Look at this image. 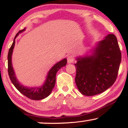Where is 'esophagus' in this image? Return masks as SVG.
Instances as JSON below:
<instances>
[{
    "mask_svg": "<svg viewBox=\"0 0 128 128\" xmlns=\"http://www.w3.org/2000/svg\"><path fill=\"white\" fill-rule=\"evenodd\" d=\"M74 61V58L73 55H69L67 57V62H68V64H70V63H73Z\"/></svg>",
    "mask_w": 128,
    "mask_h": 128,
    "instance_id": "obj_1",
    "label": "esophagus"
}]
</instances>
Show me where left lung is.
<instances>
[{"mask_svg":"<svg viewBox=\"0 0 128 128\" xmlns=\"http://www.w3.org/2000/svg\"><path fill=\"white\" fill-rule=\"evenodd\" d=\"M122 55L115 35L100 41L92 55L78 58L75 82L79 92L87 96L105 92L115 82Z\"/></svg>","mask_w":128,"mask_h":128,"instance_id":"8db88e82","label":"left lung"}]
</instances>
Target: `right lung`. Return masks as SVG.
I'll return each mask as SVG.
<instances>
[{
  "label": "right lung",
  "mask_w": 128,
  "mask_h": 128,
  "mask_svg": "<svg viewBox=\"0 0 128 128\" xmlns=\"http://www.w3.org/2000/svg\"><path fill=\"white\" fill-rule=\"evenodd\" d=\"M25 30V29L23 30H20L18 33L16 34L14 38V41L11 45V48L9 50L8 54V72L10 78L11 79V82L13 84L15 87L18 90L23 94L24 96L27 97L29 99L31 100H39L47 98L52 92L54 86H55L56 82V74L61 67H64L67 64V59H64L62 61H60L53 66L52 68L50 70L48 73L47 79L46 80L44 84L42 86L40 87H34L30 88L27 86H23L18 81L15 76L14 70H13L12 66V61H11V57H12V54L13 49L15 45V39L18 36L19 33H21Z\"/></svg>",
  "instance_id": "right-lung-1"
}]
</instances>
